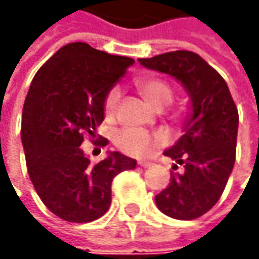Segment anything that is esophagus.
Here are the masks:
<instances>
[{
	"label": "esophagus",
	"mask_w": 259,
	"mask_h": 259,
	"mask_svg": "<svg viewBox=\"0 0 259 259\" xmlns=\"http://www.w3.org/2000/svg\"><path fill=\"white\" fill-rule=\"evenodd\" d=\"M138 164L141 165V167H150V165H151V163H150V161H140V163H138Z\"/></svg>",
	"instance_id": "obj_1"
}]
</instances>
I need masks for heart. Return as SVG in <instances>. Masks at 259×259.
Returning a JSON list of instances; mask_svg holds the SVG:
<instances>
[{
  "instance_id": "1",
  "label": "heart",
  "mask_w": 259,
  "mask_h": 259,
  "mask_svg": "<svg viewBox=\"0 0 259 259\" xmlns=\"http://www.w3.org/2000/svg\"><path fill=\"white\" fill-rule=\"evenodd\" d=\"M137 91L143 95L145 101L155 109H161L173 101V88L165 80L153 76H143L134 80ZM121 92L118 89H111L104 101V114L108 121L114 119L119 106ZM163 144V137L150 131L138 128H124L115 135V145L128 155L145 157L154 148Z\"/></svg>"
}]
</instances>
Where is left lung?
Masks as SVG:
<instances>
[{"label":"left lung","mask_w":259,"mask_h":259,"mask_svg":"<svg viewBox=\"0 0 259 259\" xmlns=\"http://www.w3.org/2000/svg\"><path fill=\"white\" fill-rule=\"evenodd\" d=\"M138 62L180 80L193 108L182 138L164 151L183 165V171H171L170 183L155 196V203L173 219L200 218L221 199L234 168L239 122L236 105L224 77L197 53L176 50Z\"/></svg>","instance_id":"8db88e82"}]
</instances>
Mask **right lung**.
<instances>
[{"label": "right lung", "instance_id": "add662e5", "mask_svg": "<svg viewBox=\"0 0 259 259\" xmlns=\"http://www.w3.org/2000/svg\"><path fill=\"white\" fill-rule=\"evenodd\" d=\"M133 63L76 41L59 49L31 82L21 119L27 170L41 202L63 221L99 219L111 206L112 179L137 165L118 151L91 164L80 147L86 137L108 144L95 134L104 121L105 96Z\"/></svg>", "mask_w": 259, "mask_h": 259}]
</instances>
